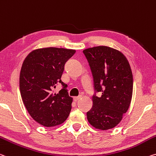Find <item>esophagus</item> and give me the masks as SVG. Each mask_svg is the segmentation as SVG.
<instances>
[{
	"label": "esophagus",
	"mask_w": 156,
	"mask_h": 156,
	"mask_svg": "<svg viewBox=\"0 0 156 156\" xmlns=\"http://www.w3.org/2000/svg\"><path fill=\"white\" fill-rule=\"evenodd\" d=\"M82 97V96H74L73 97V101H78L79 99H80V98Z\"/></svg>",
	"instance_id": "34e87169"
}]
</instances>
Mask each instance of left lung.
<instances>
[{"instance_id":"1","label":"left lung","mask_w":156,"mask_h":156,"mask_svg":"<svg viewBox=\"0 0 156 156\" xmlns=\"http://www.w3.org/2000/svg\"><path fill=\"white\" fill-rule=\"evenodd\" d=\"M93 76V106L87 112L90 124L97 129L115 127L127 112L133 94V74L121 52L100 46L83 51ZM101 93L98 98L96 94Z\"/></svg>"}]
</instances>
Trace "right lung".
Wrapping results in <instances>:
<instances>
[{"label":"right lung","mask_w":156,"mask_h":156,"mask_svg":"<svg viewBox=\"0 0 156 156\" xmlns=\"http://www.w3.org/2000/svg\"><path fill=\"white\" fill-rule=\"evenodd\" d=\"M75 53L71 49L40 48L23 61L19 78L22 100L32 118L44 126L61 124L71 112L73 98L61 77L66 62ZM58 83L63 89L54 94L51 90Z\"/></svg>","instance_id":"add662e5"}]
</instances>
